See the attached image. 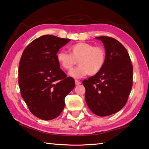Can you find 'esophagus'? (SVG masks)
Returning a JSON list of instances; mask_svg holds the SVG:
<instances>
[{
	"mask_svg": "<svg viewBox=\"0 0 149 149\" xmlns=\"http://www.w3.org/2000/svg\"><path fill=\"white\" fill-rule=\"evenodd\" d=\"M75 85H79L81 84V82L79 81H78L77 79L75 80Z\"/></svg>",
	"mask_w": 149,
	"mask_h": 149,
	"instance_id": "obj_1",
	"label": "esophagus"
}]
</instances>
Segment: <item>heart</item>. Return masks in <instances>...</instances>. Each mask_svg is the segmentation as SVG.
I'll return each mask as SVG.
<instances>
[{
    "label": "heart",
    "mask_w": 149,
    "mask_h": 149,
    "mask_svg": "<svg viewBox=\"0 0 149 149\" xmlns=\"http://www.w3.org/2000/svg\"><path fill=\"white\" fill-rule=\"evenodd\" d=\"M69 51L70 54L59 51L56 54V60L60 67L66 71H70L78 61L79 66L70 72L73 77L97 74L101 71L107 60L104 48L89 42H77L69 47Z\"/></svg>",
    "instance_id": "1"
}]
</instances>
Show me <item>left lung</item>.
<instances>
[{
  "label": "left lung",
  "mask_w": 149,
  "mask_h": 149,
  "mask_svg": "<svg viewBox=\"0 0 149 149\" xmlns=\"http://www.w3.org/2000/svg\"><path fill=\"white\" fill-rule=\"evenodd\" d=\"M100 39L107 52V60L101 71L83 81L85 101L99 116L115 114L127 102L133 85V65L123 45L112 37Z\"/></svg>",
  "instance_id": "left-lung-1"
}]
</instances>
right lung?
<instances>
[{
  "instance_id": "1",
  "label": "right lung",
  "mask_w": 149,
  "mask_h": 149,
  "mask_svg": "<svg viewBox=\"0 0 149 149\" xmlns=\"http://www.w3.org/2000/svg\"><path fill=\"white\" fill-rule=\"evenodd\" d=\"M70 41L45 35L37 38L24 49L19 63L18 84L22 97L33 114L50 120L61 114L64 99L75 87L56 60L60 48Z\"/></svg>"
}]
</instances>
